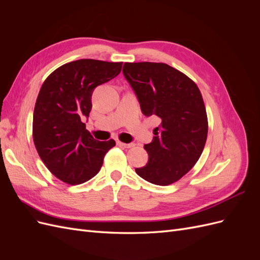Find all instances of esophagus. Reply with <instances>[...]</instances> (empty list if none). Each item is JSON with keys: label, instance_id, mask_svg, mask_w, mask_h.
Instances as JSON below:
<instances>
[{"label": "esophagus", "instance_id": "1", "mask_svg": "<svg viewBox=\"0 0 260 260\" xmlns=\"http://www.w3.org/2000/svg\"><path fill=\"white\" fill-rule=\"evenodd\" d=\"M117 144L121 146V147H124V148H132L135 147V143H123V142H120V141H118Z\"/></svg>", "mask_w": 260, "mask_h": 260}]
</instances>
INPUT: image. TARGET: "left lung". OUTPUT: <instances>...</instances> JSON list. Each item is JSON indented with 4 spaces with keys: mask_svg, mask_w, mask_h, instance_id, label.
Wrapping results in <instances>:
<instances>
[{
    "mask_svg": "<svg viewBox=\"0 0 260 260\" xmlns=\"http://www.w3.org/2000/svg\"><path fill=\"white\" fill-rule=\"evenodd\" d=\"M122 73L143 115L161 119L153 141L144 145L148 161L136 172L156 185L177 182L194 167L207 140V114L199 86L164 62H124Z\"/></svg>",
    "mask_w": 260,
    "mask_h": 260,
    "instance_id": "left-lung-1",
    "label": "left lung"
}]
</instances>
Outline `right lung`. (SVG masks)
<instances>
[{
  "mask_svg": "<svg viewBox=\"0 0 260 260\" xmlns=\"http://www.w3.org/2000/svg\"><path fill=\"white\" fill-rule=\"evenodd\" d=\"M121 67V61L74 60L43 82L34 112V142L45 166L62 182L76 185L92 179L116 145L113 139L96 141L81 119L91 112L93 90L119 75Z\"/></svg>",
  "mask_w": 260,
  "mask_h": 260,
  "instance_id": "obj_1",
  "label": "right lung"
}]
</instances>
